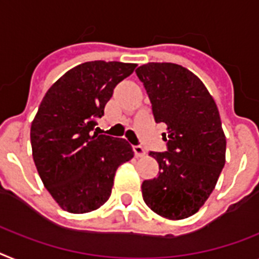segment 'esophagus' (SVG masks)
<instances>
[{"label":"esophagus","instance_id":"esophagus-1","mask_svg":"<svg viewBox=\"0 0 259 259\" xmlns=\"http://www.w3.org/2000/svg\"><path fill=\"white\" fill-rule=\"evenodd\" d=\"M133 150L137 158H142V156H145V154H146L145 149H143L142 146H140V145H138V146H134Z\"/></svg>","mask_w":259,"mask_h":259}]
</instances>
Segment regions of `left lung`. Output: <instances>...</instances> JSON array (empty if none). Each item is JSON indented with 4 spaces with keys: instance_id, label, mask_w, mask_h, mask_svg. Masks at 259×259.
<instances>
[{
    "instance_id": "8db88e82",
    "label": "left lung",
    "mask_w": 259,
    "mask_h": 259,
    "mask_svg": "<svg viewBox=\"0 0 259 259\" xmlns=\"http://www.w3.org/2000/svg\"><path fill=\"white\" fill-rule=\"evenodd\" d=\"M156 122L167 125V151L149 155L159 174L142 183L150 209L170 220L192 216L216 187L225 164L227 140L213 97L203 81L174 63H147L136 69Z\"/></svg>"
}]
</instances>
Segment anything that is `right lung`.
I'll return each mask as SVG.
<instances>
[{
  "label": "right lung",
  "instance_id": "1",
  "mask_svg": "<svg viewBox=\"0 0 259 259\" xmlns=\"http://www.w3.org/2000/svg\"><path fill=\"white\" fill-rule=\"evenodd\" d=\"M136 67L82 63L54 82L39 105L30 130L32 158L47 191L69 213L101 207L112 193L118 166L134 156L126 140L93 130L113 89Z\"/></svg>",
  "mask_w": 259,
  "mask_h": 259
}]
</instances>
